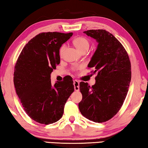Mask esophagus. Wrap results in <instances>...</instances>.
<instances>
[{
  "instance_id": "esophagus-1",
  "label": "esophagus",
  "mask_w": 148,
  "mask_h": 148,
  "mask_svg": "<svg viewBox=\"0 0 148 148\" xmlns=\"http://www.w3.org/2000/svg\"><path fill=\"white\" fill-rule=\"evenodd\" d=\"M74 86L75 91H78L79 90V82L76 79L74 80Z\"/></svg>"
}]
</instances>
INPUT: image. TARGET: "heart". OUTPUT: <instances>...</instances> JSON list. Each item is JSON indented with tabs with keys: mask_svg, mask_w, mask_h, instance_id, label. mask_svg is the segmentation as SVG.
<instances>
[{
	"mask_svg": "<svg viewBox=\"0 0 148 148\" xmlns=\"http://www.w3.org/2000/svg\"><path fill=\"white\" fill-rule=\"evenodd\" d=\"M73 44L77 49L81 52L85 49H88L89 47V42L84 37H77L73 40ZM65 49V45H62L59 48V56H61Z\"/></svg>",
	"mask_w": 148,
	"mask_h": 148,
	"instance_id": "obj_1",
	"label": "heart"
}]
</instances>
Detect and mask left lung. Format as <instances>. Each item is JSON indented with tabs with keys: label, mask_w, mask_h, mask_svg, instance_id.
<instances>
[{
	"label": "left lung",
	"mask_w": 148,
	"mask_h": 148,
	"mask_svg": "<svg viewBox=\"0 0 148 148\" xmlns=\"http://www.w3.org/2000/svg\"><path fill=\"white\" fill-rule=\"evenodd\" d=\"M98 42L88 64L97 72L95 84L80 82L82 100L78 104L83 116L91 121L102 123L112 118L126 98L131 79V65L126 50L113 34L106 30L84 31Z\"/></svg>",
	"instance_id": "1"
}]
</instances>
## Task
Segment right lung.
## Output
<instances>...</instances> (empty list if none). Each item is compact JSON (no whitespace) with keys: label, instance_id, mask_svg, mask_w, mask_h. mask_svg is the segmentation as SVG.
<instances>
[{"label":"right lung","instance_id":"obj_1","mask_svg":"<svg viewBox=\"0 0 148 148\" xmlns=\"http://www.w3.org/2000/svg\"><path fill=\"white\" fill-rule=\"evenodd\" d=\"M73 33L42 32L32 38L20 53L15 66L14 84L27 114L48 125L61 118L67 100L74 92L73 81L51 82V73L60 63L59 48Z\"/></svg>","mask_w":148,"mask_h":148}]
</instances>
